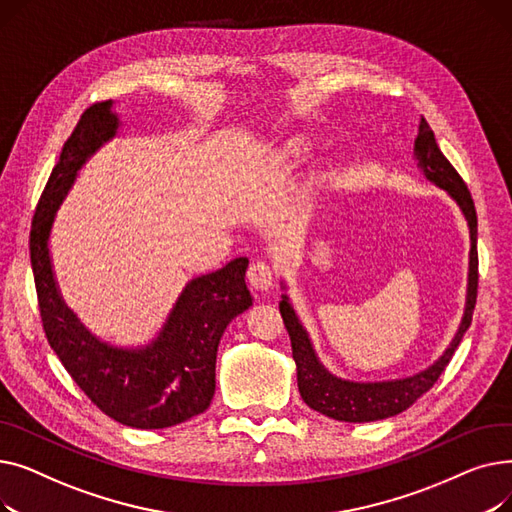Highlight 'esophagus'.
I'll use <instances>...</instances> for the list:
<instances>
[{
    "mask_svg": "<svg viewBox=\"0 0 512 512\" xmlns=\"http://www.w3.org/2000/svg\"><path fill=\"white\" fill-rule=\"evenodd\" d=\"M247 278H249L251 288L261 290V292L274 288V284H276V274L270 267V263H265V261H253L249 272H247Z\"/></svg>",
    "mask_w": 512,
    "mask_h": 512,
    "instance_id": "obj_1",
    "label": "esophagus"
}]
</instances>
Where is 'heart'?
Returning a JSON list of instances; mask_svg holds the SVG:
<instances>
[{
	"mask_svg": "<svg viewBox=\"0 0 512 512\" xmlns=\"http://www.w3.org/2000/svg\"><path fill=\"white\" fill-rule=\"evenodd\" d=\"M317 147V139L313 134H301V137L290 139L270 161V170L278 178H286L297 172L301 166L313 157Z\"/></svg>",
	"mask_w": 512,
	"mask_h": 512,
	"instance_id": "1",
	"label": "heart"
}]
</instances>
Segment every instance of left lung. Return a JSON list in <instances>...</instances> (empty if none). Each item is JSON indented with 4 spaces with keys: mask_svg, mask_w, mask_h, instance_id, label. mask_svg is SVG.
<instances>
[{
    "mask_svg": "<svg viewBox=\"0 0 512 512\" xmlns=\"http://www.w3.org/2000/svg\"><path fill=\"white\" fill-rule=\"evenodd\" d=\"M413 159L417 170L425 180L436 184L438 188L456 203L461 209L463 218L469 228V272H467V294H465V309L456 334L450 344L444 348V353L429 363L425 369H419L411 375H402L396 380H373V382H357L346 380L332 373L315 353L309 332L305 330L303 321L292 307V301L286 294V280H280V288L284 290L280 301V313L284 326L292 344V359L297 363V382L301 398L307 405L326 417L348 423H367L394 417L402 411H407L417 398H421L429 388H432L446 365L450 363L456 346L463 340L465 332L471 326L473 307L477 299V213L471 199L469 188L463 178L456 174L450 166V161L440 151L434 130L429 128L425 118H421L417 128V139L413 147Z\"/></svg>",
    "mask_w": 512,
    "mask_h": 512,
    "instance_id": "8db88e82",
    "label": "left lung"
}]
</instances>
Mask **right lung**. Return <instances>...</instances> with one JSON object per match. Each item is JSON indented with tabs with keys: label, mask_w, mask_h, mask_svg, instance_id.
Listing matches in <instances>:
<instances>
[{
	"label": "right lung",
	"mask_w": 512,
	"mask_h": 512,
	"mask_svg": "<svg viewBox=\"0 0 512 512\" xmlns=\"http://www.w3.org/2000/svg\"><path fill=\"white\" fill-rule=\"evenodd\" d=\"M122 128L114 101L83 114L51 170L35 211L31 263L45 336L66 371L95 405L122 425L164 429L201 415L215 394V359L230 321L253 305L249 259L191 278L151 340L120 346L95 336L66 305L51 261L58 209L89 159Z\"/></svg>",
	"instance_id": "1"
}]
</instances>
